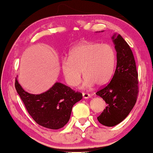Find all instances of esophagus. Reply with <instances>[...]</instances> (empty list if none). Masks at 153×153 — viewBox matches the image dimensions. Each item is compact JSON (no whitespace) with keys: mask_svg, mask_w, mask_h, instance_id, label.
I'll use <instances>...</instances> for the list:
<instances>
[{"mask_svg":"<svg viewBox=\"0 0 153 153\" xmlns=\"http://www.w3.org/2000/svg\"><path fill=\"white\" fill-rule=\"evenodd\" d=\"M82 97H83V99H88V98L91 97V95L88 94H86V93H82Z\"/></svg>","mask_w":153,"mask_h":153,"instance_id":"1","label":"esophagus"}]
</instances>
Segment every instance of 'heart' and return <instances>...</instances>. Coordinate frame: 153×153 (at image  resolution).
Returning a JSON list of instances; mask_svg holds the SVG:
<instances>
[{
	"instance_id": "obj_1",
	"label": "heart",
	"mask_w": 153,
	"mask_h": 153,
	"mask_svg": "<svg viewBox=\"0 0 153 153\" xmlns=\"http://www.w3.org/2000/svg\"><path fill=\"white\" fill-rule=\"evenodd\" d=\"M117 56L114 47L109 44L83 42L71 49L68 59L61 62L62 75L68 85L77 87L84 80L82 88L94 86L95 83H107L114 73Z\"/></svg>"
}]
</instances>
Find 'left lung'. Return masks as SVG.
<instances>
[{
    "mask_svg": "<svg viewBox=\"0 0 153 153\" xmlns=\"http://www.w3.org/2000/svg\"><path fill=\"white\" fill-rule=\"evenodd\" d=\"M117 51V68L111 80L96 92L106 103V107L97 117L106 127L122 122L130 113L138 95V73L129 45L120 34L112 36Z\"/></svg>",
    "mask_w": 153,
    "mask_h": 153,
    "instance_id": "left-lung-1",
    "label": "left lung"
}]
</instances>
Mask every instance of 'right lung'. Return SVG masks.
Returning a JSON list of instances; mask_svg holds the SVG:
<instances>
[{
  "label": "right lung",
  "mask_w": 153,
  "mask_h": 153,
  "mask_svg": "<svg viewBox=\"0 0 153 153\" xmlns=\"http://www.w3.org/2000/svg\"><path fill=\"white\" fill-rule=\"evenodd\" d=\"M15 88L32 119L39 125L51 129L64 127L69 121L73 105L82 98L81 93L59 82L41 94L26 92L17 78Z\"/></svg>",
  "instance_id": "add662e5"
}]
</instances>
